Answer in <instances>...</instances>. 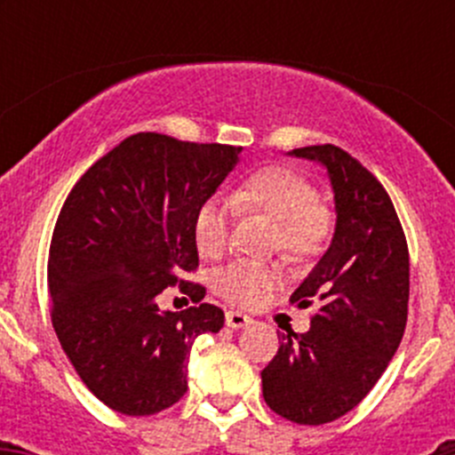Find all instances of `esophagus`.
<instances>
[{"instance_id": "1", "label": "esophagus", "mask_w": 455, "mask_h": 455, "mask_svg": "<svg viewBox=\"0 0 455 455\" xmlns=\"http://www.w3.org/2000/svg\"><path fill=\"white\" fill-rule=\"evenodd\" d=\"M227 325L228 328H244V325L251 323V316L244 313H237V310H227Z\"/></svg>"}]
</instances>
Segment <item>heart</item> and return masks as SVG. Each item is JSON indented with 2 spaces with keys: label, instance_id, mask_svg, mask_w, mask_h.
<instances>
[{
  "label": "heart",
  "instance_id": "1",
  "mask_svg": "<svg viewBox=\"0 0 455 455\" xmlns=\"http://www.w3.org/2000/svg\"><path fill=\"white\" fill-rule=\"evenodd\" d=\"M233 202L277 222L279 249L292 259L315 255L328 237L330 220L315 204V187L288 167L257 169L235 187ZM194 237L200 255L220 257L227 251L231 237L228 202L220 198L202 202L194 218ZM275 282L277 270L270 266L237 259L215 273L213 291L231 304L253 306Z\"/></svg>",
  "mask_w": 455,
  "mask_h": 455
}]
</instances>
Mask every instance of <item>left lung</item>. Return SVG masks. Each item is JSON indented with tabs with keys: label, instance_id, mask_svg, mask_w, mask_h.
<instances>
[{
	"label": "left lung",
	"instance_id": "obj_1",
	"mask_svg": "<svg viewBox=\"0 0 455 455\" xmlns=\"http://www.w3.org/2000/svg\"><path fill=\"white\" fill-rule=\"evenodd\" d=\"M292 156L328 169L337 206L330 249L291 295L316 306L304 334L279 332L261 370L264 401L297 425H323L355 410L392 361L407 323L410 251L396 209L379 180L337 145Z\"/></svg>",
	"mask_w": 455,
	"mask_h": 455
}]
</instances>
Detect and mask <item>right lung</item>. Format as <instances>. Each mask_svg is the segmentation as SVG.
<instances>
[{
    "label": "right lung",
    "instance_id": "1",
    "mask_svg": "<svg viewBox=\"0 0 455 455\" xmlns=\"http://www.w3.org/2000/svg\"><path fill=\"white\" fill-rule=\"evenodd\" d=\"M242 147L140 132L96 160L72 187L48 255L52 328L85 387L127 416H151L187 392L191 346L218 332L213 304L163 313L156 297L180 282L198 304L196 211Z\"/></svg>",
    "mask_w": 455,
    "mask_h": 455
}]
</instances>
